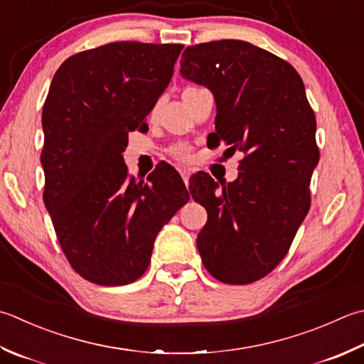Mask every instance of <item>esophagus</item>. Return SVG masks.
<instances>
[{
	"mask_svg": "<svg viewBox=\"0 0 364 364\" xmlns=\"http://www.w3.org/2000/svg\"><path fill=\"white\" fill-rule=\"evenodd\" d=\"M181 176H183V181H184V184H189V176H191V172L189 170H181Z\"/></svg>",
	"mask_w": 364,
	"mask_h": 364,
	"instance_id": "obj_1",
	"label": "esophagus"
}]
</instances>
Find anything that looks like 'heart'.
<instances>
[{
	"label": "heart",
	"instance_id": "heart-1",
	"mask_svg": "<svg viewBox=\"0 0 364 364\" xmlns=\"http://www.w3.org/2000/svg\"><path fill=\"white\" fill-rule=\"evenodd\" d=\"M200 88H197V87H189V88H184L183 90V92H181V97H183V101L186 102L188 99L194 95L196 91H198ZM170 156H172V158H175L176 161H180V162H188L189 161V156H191V151H189V148L186 146V145H176V146H173V148H170Z\"/></svg>",
	"mask_w": 364,
	"mask_h": 364
}]
</instances>
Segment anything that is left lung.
Returning a JSON list of instances; mask_svg holds the SVG:
<instances>
[{
  "label": "left lung",
  "instance_id": "1",
  "mask_svg": "<svg viewBox=\"0 0 364 364\" xmlns=\"http://www.w3.org/2000/svg\"><path fill=\"white\" fill-rule=\"evenodd\" d=\"M180 64L183 77L205 85L216 99V132L206 145L224 141L229 154H245L237 180L219 192L203 172L197 188L189 186L208 213L197 249L218 281L255 282L286 257L309 211L320 156L314 110L295 68L249 42L191 46Z\"/></svg>",
  "mask_w": 364,
  "mask_h": 364
}]
</instances>
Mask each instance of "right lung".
Instances as JSON below:
<instances>
[{"mask_svg":"<svg viewBox=\"0 0 364 364\" xmlns=\"http://www.w3.org/2000/svg\"><path fill=\"white\" fill-rule=\"evenodd\" d=\"M184 46L110 42L78 52L53 75L42 109L44 203L74 272L126 286L146 272L156 235L189 200L159 164L135 180L123 153L173 75Z\"/></svg>","mask_w":364,"mask_h":364,"instance_id":"add662e5","label":"right lung"}]
</instances>
